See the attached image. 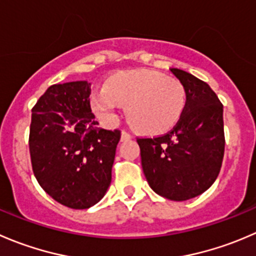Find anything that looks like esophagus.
<instances>
[{
  "instance_id": "obj_1",
  "label": "esophagus",
  "mask_w": 256,
  "mask_h": 256,
  "mask_svg": "<svg viewBox=\"0 0 256 256\" xmlns=\"http://www.w3.org/2000/svg\"><path fill=\"white\" fill-rule=\"evenodd\" d=\"M131 138H132V136L128 132H126V131H122V132H121V141H128Z\"/></svg>"
}]
</instances>
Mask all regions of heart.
Masks as SVG:
<instances>
[{
    "instance_id": "b5f03b06",
    "label": "heart",
    "mask_w": 256,
    "mask_h": 256,
    "mask_svg": "<svg viewBox=\"0 0 256 256\" xmlns=\"http://www.w3.org/2000/svg\"><path fill=\"white\" fill-rule=\"evenodd\" d=\"M186 95L175 78L145 68L124 70L106 80L91 96V108L104 121L115 120L120 105L134 128L145 135H161L178 124Z\"/></svg>"
}]
</instances>
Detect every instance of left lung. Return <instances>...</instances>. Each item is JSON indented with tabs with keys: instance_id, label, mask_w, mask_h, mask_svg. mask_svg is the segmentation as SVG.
<instances>
[{
	"instance_id": "obj_1",
	"label": "left lung",
	"mask_w": 256,
	"mask_h": 256,
	"mask_svg": "<svg viewBox=\"0 0 256 256\" xmlns=\"http://www.w3.org/2000/svg\"><path fill=\"white\" fill-rule=\"evenodd\" d=\"M184 86L185 108L175 128L154 138H138L141 165L150 188L160 196L185 202L216 180L224 158L222 104L204 81L170 68Z\"/></svg>"
}]
</instances>
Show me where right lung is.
Segmentation results:
<instances>
[{"mask_svg": "<svg viewBox=\"0 0 256 256\" xmlns=\"http://www.w3.org/2000/svg\"><path fill=\"white\" fill-rule=\"evenodd\" d=\"M88 81L50 86L32 108L30 155L40 186L60 204L88 209L111 184L120 130L98 128Z\"/></svg>", "mask_w": 256, "mask_h": 256, "instance_id": "obj_1", "label": "right lung"}]
</instances>
